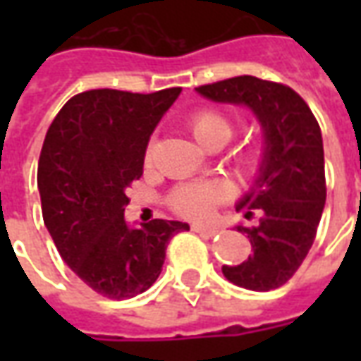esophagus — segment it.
Listing matches in <instances>:
<instances>
[{
    "label": "esophagus",
    "instance_id": "1",
    "mask_svg": "<svg viewBox=\"0 0 361 361\" xmlns=\"http://www.w3.org/2000/svg\"><path fill=\"white\" fill-rule=\"evenodd\" d=\"M191 230H193V232H197L199 235H203V238H214V235L219 234V230H216V228L199 226V224H191Z\"/></svg>",
    "mask_w": 361,
    "mask_h": 361
}]
</instances>
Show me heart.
<instances>
[{
    "label": "heart",
    "mask_w": 361,
    "mask_h": 361,
    "mask_svg": "<svg viewBox=\"0 0 361 361\" xmlns=\"http://www.w3.org/2000/svg\"><path fill=\"white\" fill-rule=\"evenodd\" d=\"M189 129L195 137L199 145H203L204 149L209 147H224L235 131V123L232 116H228L226 111L216 110V108H203L197 110L189 118ZM154 154V139L147 142L145 149V160L150 162ZM267 162V147L261 141L250 142L247 147H243L238 154V166L245 173H257ZM232 195V189L224 181H195V183H183L180 188H176L168 197V207L176 214H180L183 219L203 220L207 219L214 207L226 203Z\"/></svg>",
    "instance_id": "b5f03b06"
}]
</instances>
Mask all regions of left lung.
Masks as SVG:
<instances>
[{"instance_id":"left-lung-1","label":"left lung","mask_w":361,"mask_h":361,"mask_svg":"<svg viewBox=\"0 0 361 361\" xmlns=\"http://www.w3.org/2000/svg\"><path fill=\"white\" fill-rule=\"evenodd\" d=\"M216 102L250 106L265 129L267 162L255 188L235 211L257 226H238L247 234L253 255L235 267H222L238 286L269 292L286 284L307 257L326 199L323 137L307 102L282 82L251 75L197 87Z\"/></svg>"}]
</instances>
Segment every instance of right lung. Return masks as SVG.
<instances>
[{"label":"right lung","instance_id":"add662e5","mask_svg":"<svg viewBox=\"0 0 361 361\" xmlns=\"http://www.w3.org/2000/svg\"><path fill=\"white\" fill-rule=\"evenodd\" d=\"M181 92L94 89L58 111L38 160L44 224L59 255L96 294L127 300L149 290L185 222L127 228L126 189L142 176L150 133Z\"/></svg>","mask_w":361,"mask_h":361}]
</instances>
